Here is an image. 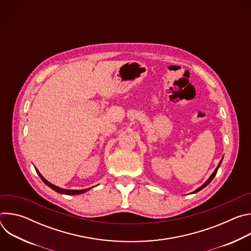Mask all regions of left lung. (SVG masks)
Wrapping results in <instances>:
<instances>
[{"mask_svg":"<svg viewBox=\"0 0 251 251\" xmlns=\"http://www.w3.org/2000/svg\"><path fill=\"white\" fill-rule=\"evenodd\" d=\"M222 162H223V159H222V160H221V162L219 163V165H218L217 169H216V170H214V172H213V173L211 174V176H209V177L207 178V181H206V182H205V183H204V184H203L202 186H201V187H200V188H199L198 190H196L195 192H193V194H195V193H198V192H200L201 190H202L203 188H205V187H206V186H207V185H208V184H209V183H210V182L212 181V178H213L214 176H216V175H217V173H218V170H219V168H220V167H221V165H222Z\"/></svg>","mask_w":251,"mask_h":251,"instance_id":"1","label":"left lung"}]
</instances>
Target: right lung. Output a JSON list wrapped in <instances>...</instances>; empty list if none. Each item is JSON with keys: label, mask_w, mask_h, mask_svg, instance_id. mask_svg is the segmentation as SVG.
I'll return each instance as SVG.
<instances>
[{"label": "right lung", "mask_w": 251, "mask_h": 251, "mask_svg": "<svg viewBox=\"0 0 251 251\" xmlns=\"http://www.w3.org/2000/svg\"><path fill=\"white\" fill-rule=\"evenodd\" d=\"M35 171H37V173L39 174V176H41V178L43 180V182L47 185V186H49L50 189H52L53 191H55L56 193H59V194H63V195H80V194H83V193H85V192H87L88 190H90V188L89 189H85V190H65V189H61V188H59V187H56V186H54V185H52L51 183H50L49 181H47L46 178L41 175V173L35 169Z\"/></svg>", "instance_id": "right-lung-1"}]
</instances>
